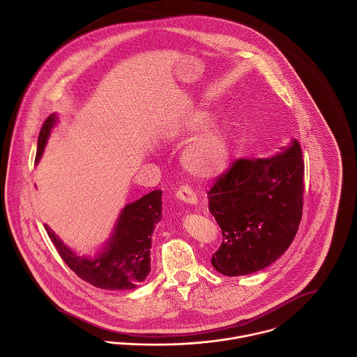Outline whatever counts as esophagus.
Instances as JSON below:
<instances>
[{"label":"esophagus","instance_id":"esophagus-1","mask_svg":"<svg viewBox=\"0 0 357 357\" xmlns=\"http://www.w3.org/2000/svg\"><path fill=\"white\" fill-rule=\"evenodd\" d=\"M176 198L185 204H198V198L197 194L188 187V185H181L177 192H176Z\"/></svg>","mask_w":357,"mask_h":357}]
</instances>
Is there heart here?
<instances>
[{"instance_id":"heart-1","label":"heart","mask_w":357,"mask_h":357,"mask_svg":"<svg viewBox=\"0 0 357 357\" xmlns=\"http://www.w3.org/2000/svg\"><path fill=\"white\" fill-rule=\"evenodd\" d=\"M213 114L206 109L188 112L172 137L185 142L197 135L184 149L181 163L188 174L199 180H208L221 174L229 165L232 153V136L227 123H211Z\"/></svg>"}]
</instances>
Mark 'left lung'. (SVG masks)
I'll return each mask as SVG.
<instances>
[{"mask_svg":"<svg viewBox=\"0 0 357 357\" xmlns=\"http://www.w3.org/2000/svg\"><path fill=\"white\" fill-rule=\"evenodd\" d=\"M304 160L300 143L271 158L238 159L207 192L222 243L211 264L225 276L266 268L291 245L303 217Z\"/></svg>","mask_w":357,"mask_h":357,"instance_id":"left-lung-1","label":"left lung"}]
</instances>
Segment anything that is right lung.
<instances>
[{
	"label": "right lung",
	"instance_id": "1",
	"mask_svg": "<svg viewBox=\"0 0 357 357\" xmlns=\"http://www.w3.org/2000/svg\"><path fill=\"white\" fill-rule=\"evenodd\" d=\"M57 121L54 114L44 122L37 147V162L41 159L52 129ZM162 217V191L155 190L121 211L112 235L102 252L95 257L75 255L44 224L57 253L77 276L104 290H132L146 280L151 272V242L155 225Z\"/></svg>",
	"mask_w": 357,
	"mask_h": 357
}]
</instances>
